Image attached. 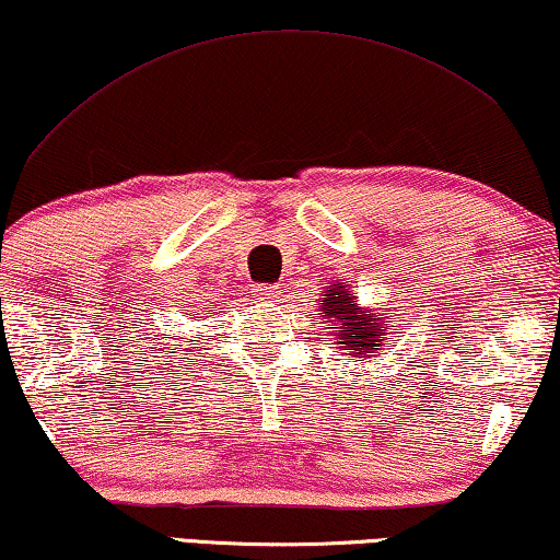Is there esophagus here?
<instances>
[{"label":"esophagus","mask_w":560,"mask_h":560,"mask_svg":"<svg viewBox=\"0 0 560 560\" xmlns=\"http://www.w3.org/2000/svg\"><path fill=\"white\" fill-rule=\"evenodd\" d=\"M255 295L265 300V303H275V298L280 295V288L278 285H265V282H262V285L255 288Z\"/></svg>","instance_id":"34e87169"}]
</instances>
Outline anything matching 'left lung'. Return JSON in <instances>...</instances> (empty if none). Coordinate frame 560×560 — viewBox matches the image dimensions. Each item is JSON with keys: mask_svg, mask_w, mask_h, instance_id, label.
Returning <instances> with one entry per match:
<instances>
[{"mask_svg": "<svg viewBox=\"0 0 560 560\" xmlns=\"http://www.w3.org/2000/svg\"><path fill=\"white\" fill-rule=\"evenodd\" d=\"M320 317H332L340 325L335 330L338 332V346L350 350L352 355H370V352L381 350L383 330L398 328V325H390L393 317L385 320L377 315H365L346 285L328 290V298L320 303Z\"/></svg>", "mask_w": 560, "mask_h": 560, "instance_id": "obj_1", "label": "left lung"}]
</instances>
